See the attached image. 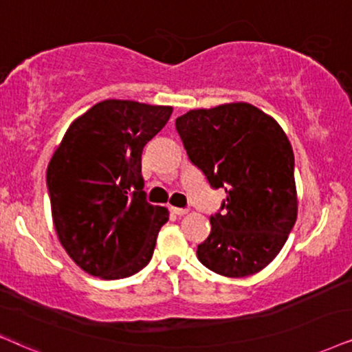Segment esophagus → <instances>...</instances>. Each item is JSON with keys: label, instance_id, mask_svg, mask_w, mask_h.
<instances>
[{"label": "esophagus", "instance_id": "1", "mask_svg": "<svg viewBox=\"0 0 352 352\" xmlns=\"http://www.w3.org/2000/svg\"><path fill=\"white\" fill-rule=\"evenodd\" d=\"M170 211L173 212V214H177V216H185V214H188V209H186V208H175V206H172Z\"/></svg>", "mask_w": 352, "mask_h": 352}]
</instances>
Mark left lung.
I'll return each mask as SVG.
<instances>
[{
	"instance_id": "obj_1",
	"label": "left lung",
	"mask_w": 352,
	"mask_h": 352,
	"mask_svg": "<svg viewBox=\"0 0 352 352\" xmlns=\"http://www.w3.org/2000/svg\"><path fill=\"white\" fill-rule=\"evenodd\" d=\"M190 161L212 188L226 190L222 214L198 260L226 278L266 268L281 252L297 219L294 153L273 117L247 102L190 110L177 118Z\"/></svg>"
}]
</instances>
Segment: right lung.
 <instances>
[{
	"label": "right lung",
	"instance_id": "1",
	"mask_svg": "<svg viewBox=\"0 0 352 352\" xmlns=\"http://www.w3.org/2000/svg\"><path fill=\"white\" fill-rule=\"evenodd\" d=\"M172 112L168 105L102 100L69 124L48 162L58 240L91 276L128 278L153 258L168 209L146 201L141 154Z\"/></svg>",
	"mask_w": 352,
	"mask_h": 352
}]
</instances>
